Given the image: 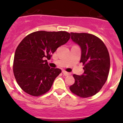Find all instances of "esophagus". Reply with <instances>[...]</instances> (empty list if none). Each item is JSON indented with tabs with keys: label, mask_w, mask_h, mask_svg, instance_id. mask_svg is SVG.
<instances>
[{
	"label": "esophagus",
	"mask_w": 123,
	"mask_h": 123,
	"mask_svg": "<svg viewBox=\"0 0 123 123\" xmlns=\"http://www.w3.org/2000/svg\"><path fill=\"white\" fill-rule=\"evenodd\" d=\"M62 73L64 74V75H65V76H67V75H70V73H68V72L65 71H62Z\"/></svg>",
	"instance_id": "obj_1"
}]
</instances>
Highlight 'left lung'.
Here are the masks:
<instances>
[{
	"label": "left lung",
	"instance_id": "1",
	"mask_svg": "<svg viewBox=\"0 0 123 123\" xmlns=\"http://www.w3.org/2000/svg\"><path fill=\"white\" fill-rule=\"evenodd\" d=\"M72 40L81 49L80 62L84 65L81 75L73 74L75 83L71 92L81 98H88L99 92L107 80L110 68L108 50L104 42L89 33H71Z\"/></svg>",
	"mask_w": 123,
	"mask_h": 123
}]
</instances>
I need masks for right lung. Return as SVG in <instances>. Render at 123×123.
I'll use <instances>...</instances> for the list:
<instances>
[{"instance_id":"1","label":"right lung","mask_w":123,"mask_h":123,"mask_svg":"<svg viewBox=\"0 0 123 123\" xmlns=\"http://www.w3.org/2000/svg\"><path fill=\"white\" fill-rule=\"evenodd\" d=\"M70 36L64 31H38L23 38L16 49L13 64L15 78L22 90L33 96L44 95L50 90L61 69L50 68L46 59H50Z\"/></svg>"}]
</instances>
